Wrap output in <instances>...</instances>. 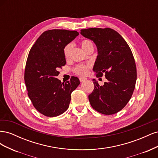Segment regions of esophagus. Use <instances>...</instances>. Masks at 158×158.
<instances>
[{"mask_svg":"<svg viewBox=\"0 0 158 158\" xmlns=\"http://www.w3.org/2000/svg\"><path fill=\"white\" fill-rule=\"evenodd\" d=\"M87 80V79L86 78H80V82H84V81H86Z\"/></svg>","mask_w":158,"mask_h":158,"instance_id":"obj_1","label":"esophagus"}]
</instances>
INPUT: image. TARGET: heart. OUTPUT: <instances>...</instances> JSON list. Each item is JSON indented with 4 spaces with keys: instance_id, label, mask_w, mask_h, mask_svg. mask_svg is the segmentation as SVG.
Instances as JSON below:
<instances>
[{
    "instance_id": "heart-1",
    "label": "heart",
    "mask_w": 158,
    "mask_h": 158,
    "mask_svg": "<svg viewBox=\"0 0 158 158\" xmlns=\"http://www.w3.org/2000/svg\"><path fill=\"white\" fill-rule=\"evenodd\" d=\"M80 45H81V47H82V48L86 52L91 48H94V45L92 44V42L88 40H85L81 41ZM73 44H69L64 47L63 54L66 59H69L70 57V52H71L72 49H73ZM89 68H90L89 64H78L74 68V70L75 73L78 75L85 76L88 74Z\"/></svg>"
}]
</instances>
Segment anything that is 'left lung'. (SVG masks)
<instances>
[{"mask_svg": "<svg viewBox=\"0 0 158 158\" xmlns=\"http://www.w3.org/2000/svg\"><path fill=\"white\" fill-rule=\"evenodd\" d=\"M80 33L96 45L98 55L93 68L96 76L105 74L108 80L100 86L93 79L94 89L88 95L91 106L103 114L120 111L131 99L136 81L135 60L130 47L111 28H88L81 30Z\"/></svg>", "mask_w": 158, "mask_h": 158, "instance_id": "8db88e82", "label": "left lung"}]
</instances>
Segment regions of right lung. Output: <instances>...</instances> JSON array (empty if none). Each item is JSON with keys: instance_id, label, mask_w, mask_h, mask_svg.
Instances as JSON below:
<instances>
[{"instance_id": "add662e5", "label": "right lung", "mask_w": 158, "mask_h": 158, "mask_svg": "<svg viewBox=\"0 0 158 158\" xmlns=\"http://www.w3.org/2000/svg\"><path fill=\"white\" fill-rule=\"evenodd\" d=\"M78 35L76 31L47 30L30 51L24 73L27 95L33 106L45 116L53 117L65 112L71 93L80 84L74 76L65 83L56 78L59 69L66 64L64 47Z\"/></svg>"}]
</instances>
